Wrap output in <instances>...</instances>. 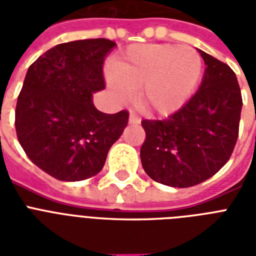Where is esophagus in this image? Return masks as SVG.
I'll return each instance as SVG.
<instances>
[{
  "mask_svg": "<svg viewBox=\"0 0 256 256\" xmlns=\"http://www.w3.org/2000/svg\"><path fill=\"white\" fill-rule=\"evenodd\" d=\"M128 124H140V120L136 116V114H132H132L128 116Z\"/></svg>",
  "mask_w": 256,
  "mask_h": 256,
  "instance_id": "34e87169",
  "label": "esophagus"
}]
</instances>
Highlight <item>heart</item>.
I'll list each match as a JSON object with an SVG mask.
<instances>
[{"mask_svg":"<svg viewBox=\"0 0 256 256\" xmlns=\"http://www.w3.org/2000/svg\"><path fill=\"white\" fill-rule=\"evenodd\" d=\"M106 82L120 102L140 90V104L152 116H168L188 102L203 74L200 54L188 46L138 44L116 57Z\"/></svg>","mask_w":256,"mask_h":256,"instance_id":"b5f03b06","label":"heart"}]
</instances>
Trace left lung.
<instances>
[{
	"label": "left lung",
	"mask_w": 256,
	"mask_h": 256,
	"mask_svg": "<svg viewBox=\"0 0 256 256\" xmlns=\"http://www.w3.org/2000/svg\"><path fill=\"white\" fill-rule=\"evenodd\" d=\"M204 74L198 92L164 120H142L146 174L170 187H191L216 174L238 140L242 94L231 68L199 50Z\"/></svg>",
	"instance_id": "left-lung-1"
}]
</instances>
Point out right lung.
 Masks as SVG:
<instances>
[{
	"label": "right lung",
	"mask_w": 256,
	"mask_h": 256,
	"mask_svg": "<svg viewBox=\"0 0 256 256\" xmlns=\"http://www.w3.org/2000/svg\"><path fill=\"white\" fill-rule=\"evenodd\" d=\"M114 46L106 38L60 44L28 69L16 132L29 160L53 178L77 182L98 174L128 126V112L104 114L92 104Z\"/></svg>",
	"instance_id": "right-lung-1"
}]
</instances>
